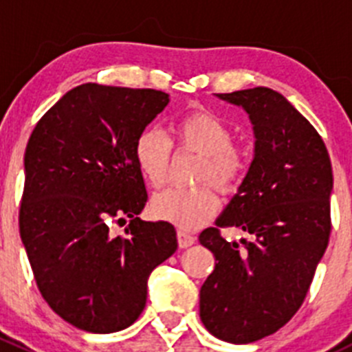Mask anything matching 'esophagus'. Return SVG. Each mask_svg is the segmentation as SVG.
I'll use <instances>...</instances> for the list:
<instances>
[{"label": "esophagus", "mask_w": 352, "mask_h": 352, "mask_svg": "<svg viewBox=\"0 0 352 352\" xmlns=\"http://www.w3.org/2000/svg\"><path fill=\"white\" fill-rule=\"evenodd\" d=\"M177 240H179V247L180 248H189V247H192L194 243H196V239H194L192 235H189V233H186V232L177 233Z\"/></svg>", "instance_id": "obj_1"}]
</instances>
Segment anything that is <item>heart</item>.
Returning <instances> with one entry per match:
<instances>
[{
    "mask_svg": "<svg viewBox=\"0 0 352 352\" xmlns=\"http://www.w3.org/2000/svg\"><path fill=\"white\" fill-rule=\"evenodd\" d=\"M179 151L201 155L197 182H211L221 192L239 189L248 168V155L233 141V129L211 110H192L175 124ZM173 144L158 127H146L134 141V162L144 182L162 187L168 177ZM218 197L209 186L166 189L150 202L151 216L180 230H197L218 211Z\"/></svg>",
    "mask_w": 352,
    "mask_h": 352,
    "instance_id": "1",
    "label": "heart"
}]
</instances>
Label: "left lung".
<instances>
[{"mask_svg":"<svg viewBox=\"0 0 352 352\" xmlns=\"http://www.w3.org/2000/svg\"><path fill=\"white\" fill-rule=\"evenodd\" d=\"M250 117L254 160L239 192L199 242L214 254L199 315L218 339L248 344L271 336L303 303L329 245L332 165L324 140L278 91L265 87L216 94ZM250 234L243 248L219 228Z\"/></svg>","mask_w":352,"mask_h":352,"instance_id":"1","label":"left lung"}]
</instances>
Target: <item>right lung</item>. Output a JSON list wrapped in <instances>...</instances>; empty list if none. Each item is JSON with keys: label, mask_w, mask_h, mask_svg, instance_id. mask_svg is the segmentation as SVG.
Instances as JSON below:
<instances>
[{"label": "right lung", "mask_w": 352, "mask_h": 352, "mask_svg": "<svg viewBox=\"0 0 352 352\" xmlns=\"http://www.w3.org/2000/svg\"><path fill=\"white\" fill-rule=\"evenodd\" d=\"M168 102L151 88L85 83L32 131L20 236L41 294L76 329L134 324L151 271L177 250L170 223L138 218L148 194L134 162L138 134ZM126 219V236H113L109 226Z\"/></svg>", "instance_id": "1"}]
</instances>
